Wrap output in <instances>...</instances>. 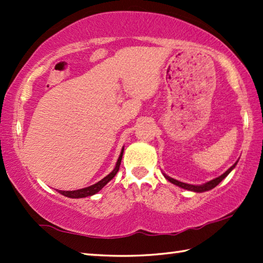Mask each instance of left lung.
Returning <instances> with one entry per match:
<instances>
[{"label": "left lung", "mask_w": 263, "mask_h": 263, "mask_svg": "<svg viewBox=\"0 0 263 263\" xmlns=\"http://www.w3.org/2000/svg\"><path fill=\"white\" fill-rule=\"evenodd\" d=\"M236 164H237V162L235 163V164H233L232 167H230V168L226 171V173L222 174L221 176H219L218 178H214V179H212V180H210V181H208V183L203 184V185H200V186L181 183V181H178V180H176V179H174V178H171V177H169V176H167V175H164V174H163V175H164L165 178H167V179L170 181V183H173V184H175V185H177V186H179V187H181V189H185V190H189V191L201 193V192H205V191L214 189V187H216L219 183H220V181H221L223 178H226V177L229 175L230 171H232V170L235 168V165H236Z\"/></svg>", "instance_id": "8db88e82"}]
</instances>
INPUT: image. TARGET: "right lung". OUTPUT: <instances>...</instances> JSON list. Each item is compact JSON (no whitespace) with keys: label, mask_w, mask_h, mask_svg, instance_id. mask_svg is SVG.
Returning a JSON list of instances; mask_svg holds the SVG:
<instances>
[{"label":"right lung","mask_w":263,"mask_h":263,"mask_svg":"<svg viewBox=\"0 0 263 263\" xmlns=\"http://www.w3.org/2000/svg\"><path fill=\"white\" fill-rule=\"evenodd\" d=\"M122 154H124V148L121 149V153L119 155V159H118L117 164L115 169L111 171V173L104 177L103 179L100 180L99 183H96L92 186H88L86 189H82V190H77V191H58L60 194L67 196V197H71V199H80V197H86V196H90V195H94L98 193L99 191H101L103 187L109 183V181L114 178L116 176V174L118 173V170L120 168V163H121V159H122Z\"/></svg>","instance_id":"1"}]
</instances>
